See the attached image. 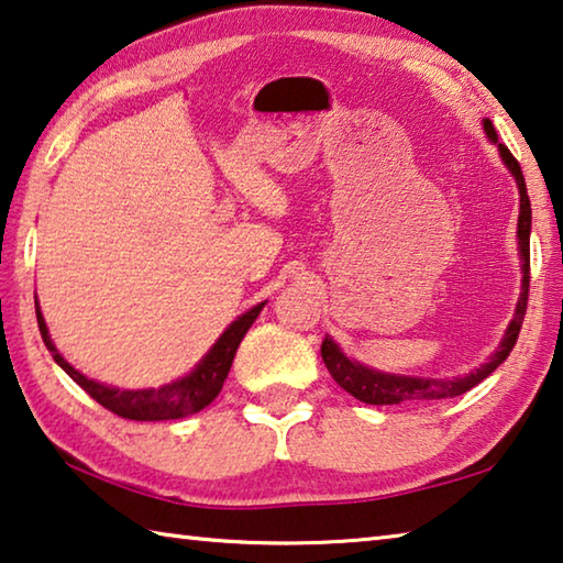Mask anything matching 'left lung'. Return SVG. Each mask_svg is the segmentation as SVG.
I'll return each mask as SVG.
<instances>
[{"mask_svg": "<svg viewBox=\"0 0 563 563\" xmlns=\"http://www.w3.org/2000/svg\"><path fill=\"white\" fill-rule=\"evenodd\" d=\"M485 133L492 143H497L499 155L509 173L515 175L517 187H519V224H517V236H519V256H521V294L517 301L515 319L509 321V329L501 339L499 349L492 353L487 363H482L467 376L452 378V380H438V378H412V376H396V373H380L368 366H363L358 361H351L346 353H343L333 339H323L321 343V358L327 363L329 373L339 386L351 393L353 398H358L368 406H398V402H430L440 398H455L475 388L477 383L485 380L489 373H495L497 366L507 361V356L515 349L517 336L521 331V321H525L527 313V299H529V232H531V202L527 195L525 175H521V167L517 157L509 153L505 143L497 141V131L492 125L489 118H485Z\"/></svg>", "mask_w": 563, "mask_h": 563, "instance_id": "left-lung-1", "label": "left lung"}]
</instances>
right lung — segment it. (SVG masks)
<instances>
[{"mask_svg": "<svg viewBox=\"0 0 563 563\" xmlns=\"http://www.w3.org/2000/svg\"><path fill=\"white\" fill-rule=\"evenodd\" d=\"M36 303V321H38V331H42V339L46 343V349L52 351L54 361L62 366L68 376H71L78 386H81L88 396H91L96 402H101L106 410L115 412L118 418H128V420H177V418H187L200 412L202 408L210 406V402L220 396L222 383L227 378V373L232 368L234 353L240 349V343L244 339V333L250 331L254 319L260 317V311L264 309V301L256 303L254 309L242 313L240 319L230 323L220 339H217L214 346L207 351V356L197 363V366L187 373L185 378H177L167 386L161 388H145V390H121L113 386H103V383H96L91 378H86L84 373H78L71 363H66L62 353L56 351L52 336H48L46 321L42 317V309Z\"/></svg>", "mask_w": 563, "mask_h": 563, "instance_id": "obj_1", "label": "right lung"}]
</instances>
